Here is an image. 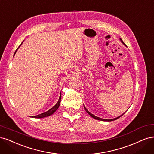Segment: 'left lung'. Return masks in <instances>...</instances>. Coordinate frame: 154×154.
I'll return each mask as SVG.
<instances>
[{
	"instance_id": "8db88e82",
	"label": "left lung",
	"mask_w": 154,
	"mask_h": 154,
	"mask_svg": "<svg viewBox=\"0 0 154 154\" xmlns=\"http://www.w3.org/2000/svg\"><path fill=\"white\" fill-rule=\"evenodd\" d=\"M120 40L122 41V42L124 44V45H125V43H124V42L122 41V39H120ZM126 46V45H125ZM84 109H85V110L86 111V112L89 114V115H90L91 117H93V118H95V119H96V120H102V121H107V122H111V121H113V120H116V119H118V118H120V117H121L123 115H123H122L121 116H118V117H117V118H113V119H110V120H107V119H103V118H99V117H97V116H95V115H93V114H91V113H90V112H89L88 110H87V109L85 107H84Z\"/></svg>"
}]
</instances>
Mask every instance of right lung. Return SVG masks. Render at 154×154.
Returning a JSON list of instances; mask_svg holds the SVG:
<instances>
[{
    "label": "right lung",
    "instance_id": "add662e5",
    "mask_svg": "<svg viewBox=\"0 0 154 154\" xmlns=\"http://www.w3.org/2000/svg\"><path fill=\"white\" fill-rule=\"evenodd\" d=\"M21 45H22V43H21ZM20 46L17 48V49L16 50L15 52H14V54H15L16 52L17 51L18 48L20 47ZM61 95H60V97H59V100H58V102H57V103H56V105L54 106L52 108H51V109H49L48 111H47L45 112L39 114V115H38L33 116H32V118H44V117H47V116H51V115H52V114L57 109L58 107H59V105H60V102H61Z\"/></svg>",
    "mask_w": 154,
    "mask_h": 154
}]
</instances>
